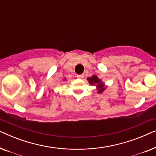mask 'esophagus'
I'll list each match as a JSON object with an SVG mask.
<instances>
[{
    "label": "esophagus",
    "instance_id": "34e87169",
    "mask_svg": "<svg viewBox=\"0 0 156 156\" xmlns=\"http://www.w3.org/2000/svg\"><path fill=\"white\" fill-rule=\"evenodd\" d=\"M76 77L79 78V79H83L84 77V74H78L77 76H76Z\"/></svg>",
    "mask_w": 156,
    "mask_h": 156
}]
</instances>
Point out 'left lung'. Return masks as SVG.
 I'll list each match as a JSON object with an SVG mask.
<instances>
[{"label":"left lung","instance_id":"obj_1","mask_svg":"<svg viewBox=\"0 0 156 156\" xmlns=\"http://www.w3.org/2000/svg\"><path fill=\"white\" fill-rule=\"evenodd\" d=\"M87 80H88L89 83L91 85H94V86L97 87V93L99 94L104 92V90L107 88V86H106L105 84L102 82V80L98 78V76L96 75H93L92 76L88 77Z\"/></svg>","mask_w":156,"mask_h":156}]
</instances>
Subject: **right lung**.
Instances as JSON below:
<instances>
[{"label": "right lung", "instance_id": "1", "mask_svg": "<svg viewBox=\"0 0 156 156\" xmlns=\"http://www.w3.org/2000/svg\"><path fill=\"white\" fill-rule=\"evenodd\" d=\"M64 80H65H65H66V78H65V79H64Z\"/></svg>", "mask_w": 156, "mask_h": 156}]
</instances>
